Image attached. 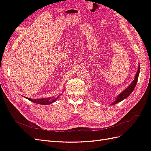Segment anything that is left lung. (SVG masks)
Returning a JSON list of instances; mask_svg holds the SVG:
<instances>
[{"label":"left lung","instance_id":"1","mask_svg":"<svg viewBox=\"0 0 151 151\" xmlns=\"http://www.w3.org/2000/svg\"><path fill=\"white\" fill-rule=\"evenodd\" d=\"M139 72H140V65L139 64V66H138V70L137 71V73L136 74L134 77V81L132 82V83L127 87V88L124 90L121 93H120L119 94H118L115 100V101L113 102L111 105H113V104H115L116 103H118L121 102L122 101H123V99H126L127 97H129L130 94L133 92V91L135 88V87L137 84V81H138V78H139Z\"/></svg>","mask_w":151,"mask_h":151}]
</instances>
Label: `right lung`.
<instances>
[{"label": "right lung", "instance_id": "add662e5", "mask_svg": "<svg viewBox=\"0 0 151 151\" xmlns=\"http://www.w3.org/2000/svg\"><path fill=\"white\" fill-rule=\"evenodd\" d=\"M64 91V90H63ZM63 91H62V93ZM59 95V96H60ZM59 96H58L57 97H50V98H40V99H31V98H29L27 97H24L25 98H26L27 99L29 100L30 101L36 103V104H43V105H46V104H50L53 103V102L56 101L57 99L59 98Z\"/></svg>", "mask_w": 151, "mask_h": 151}]
</instances>
